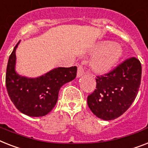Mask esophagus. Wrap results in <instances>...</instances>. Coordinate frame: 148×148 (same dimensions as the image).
Wrapping results in <instances>:
<instances>
[{
    "label": "esophagus",
    "mask_w": 148,
    "mask_h": 148,
    "mask_svg": "<svg viewBox=\"0 0 148 148\" xmlns=\"http://www.w3.org/2000/svg\"><path fill=\"white\" fill-rule=\"evenodd\" d=\"M84 74V69L83 68L81 65H79L77 68V77H80Z\"/></svg>",
    "instance_id": "obj_1"
}]
</instances>
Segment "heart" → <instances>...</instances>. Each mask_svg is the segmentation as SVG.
Instances as JSON below:
<instances>
[{
  "instance_id": "heart-1",
  "label": "heart",
  "mask_w": 148,
  "mask_h": 148,
  "mask_svg": "<svg viewBox=\"0 0 148 148\" xmlns=\"http://www.w3.org/2000/svg\"><path fill=\"white\" fill-rule=\"evenodd\" d=\"M93 52L97 55L91 61V67L99 74H106L113 70L124 54L122 47L112 42L97 44L93 47Z\"/></svg>"
}]
</instances>
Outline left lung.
<instances>
[{
  "label": "left lung",
  "instance_id": "obj_1",
  "mask_svg": "<svg viewBox=\"0 0 148 148\" xmlns=\"http://www.w3.org/2000/svg\"><path fill=\"white\" fill-rule=\"evenodd\" d=\"M140 79V61L134 57L125 60L112 71L97 76L96 89L87 97L89 108L103 120L119 117L136 98Z\"/></svg>",
  "mask_w": 148,
  "mask_h": 148
}]
</instances>
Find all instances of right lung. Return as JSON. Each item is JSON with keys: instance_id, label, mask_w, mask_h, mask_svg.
<instances>
[{"instance_id": "obj_1", "label": "right lung", "mask_w": 148, "mask_h": 148, "mask_svg": "<svg viewBox=\"0 0 148 148\" xmlns=\"http://www.w3.org/2000/svg\"><path fill=\"white\" fill-rule=\"evenodd\" d=\"M16 45L8 59L6 86L16 108L26 116H44L52 110L58 101L60 88L76 77V66L54 68L36 78L20 76L15 71Z\"/></svg>"}]
</instances>
